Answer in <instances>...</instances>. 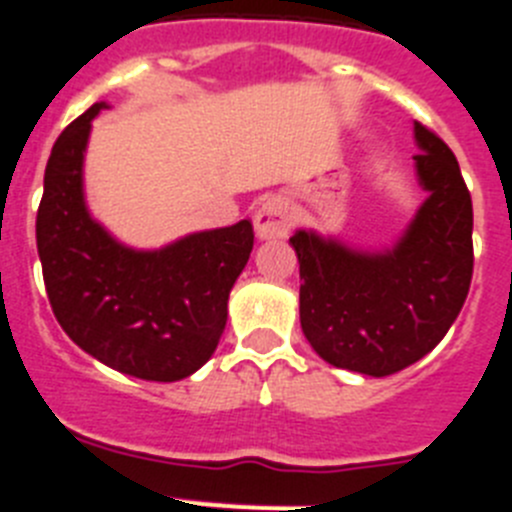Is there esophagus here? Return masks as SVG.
I'll return each mask as SVG.
<instances>
[{"instance_id": "34e87169", "label": "esophagus", "mask_w": 512, "mask_h": 512, "mask_svg": "<svg viewBox=\"0 0 512 512\" xmlns=\"http://www.w3.org/2000/svg\"><path fill=\"white\" fill-rule=\"evenodd\" d=\"M293 227V209L283 196H267L255 211V229L260 239H280Z\"/></svg>"}]
</instances>
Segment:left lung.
<instances>
[{
	"label": "left lung",
	"mask_w": 512,
	"mask_h": 512,
	"mask_svg": "<svg viewBox=\"0 0 512 512\" xmlns=\"http://www.w3.org/2000/svg\"><path fill=\"white\" fill-rule=\"evenodd\" d=\"M413 155L428 199L393 250L357 252L296 232L301 329L321 359L385 377L444 339L469 293L474 267L472 196L444 140L416 122Z\"/></svg>",
	"instance_id": "1"
}]
</instances>
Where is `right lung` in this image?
Listing matches in <instances>:
<instances>
[{
  "label": "right lung",
  "mask_w": 512,
  "mask_h": 512,
  "mask_svg": "<svg viewBox=\"0 0 512 512\" xmlns=\"http://www.w3.org/2000/svg\"><path fill=\"white\" fill-rule=\"evenodd\" d=\"M94 104L55 140L38 209V255L55 319L78 347L140 380L176 382L214 354L234 280L250 260V219L163 250L119 245L89 216L84 150Z\"/></svg>",
  "instance_id": "obj_1"
}]
</instances>
